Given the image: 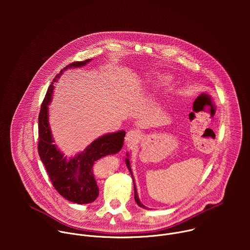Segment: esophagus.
Here are the masks:
<instances>
[{
  "label": "esophagus",
  "instance_id": "1",
  "mask_svg": "<svg viewBox=\"0 0 250 250\" xmlns=\"http://www.w3.org/2000/svg\"><path fill=\"white\" fill-rule=\"evenodd\" d=\"M140 138V132L138 130H129L125 135V141L127 145H134L138 142V139Z\"/></svg>",
  "mask_w": 250,
  "mask_h": 250
}]
</instances>
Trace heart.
I'll return each instance as SVG.
<instances>
[{"mask_svg":"<svg viewBox=\"0 0 250 250\" xmlns=\"http://www.w3.org/2000/svg\"><path fill=\"white\" fill-rule=\"evenodd\" d=\"M152 86L156 90H167L172 86V77L166 74H157L153 81Z\"/></svg>","mask_w":250,"mask_h":250,"instance_id":"b5f03b06","label":"heart"}]
</instances>
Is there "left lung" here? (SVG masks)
<instances>
[{
	"mask_svg": "<svg viewBox=\"0 0 250 250\" xmlns=\"http://www.w3.org/2000/svg\"><path fill=\"white\" fill-rule=\"evenodd\" d=\"M125 162H126V165H127V167H128V169H129V172L131 173V170H130V165H129V161H128V159H127V158H126ZM131 176H132V174H131ZM133 186H134V200H135L136 204H137L139 207H141V208H146V206H144V205H142V204L140 203L139 199H138V196H137V194H136V189H135V185H134V182H133Z\"/></svg>",
	"mask_w": 250,
	"mask_h": 250,
	"instance_id": "1",
	"label": "left lung"
}]
</instances>
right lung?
<instances>
[{
    "label": "right lung",
    "instance_id": "obj_1",
    "mask_svg": "<svg viewBox=\"0 0 250 250\" xmlns=\"http://www.w3.org/2000/svg\"><path fill=\"white\" fill-rule=\"evenodd\" d=\"M89 61L90 59L70 63L61 70V73L56 75L53 82H56L64 70L83 66ZM53 82L48 87L39 116V154L51 184L62 197L76 204H89L94 202L99 195L94 172L95 162L104 156L119 152L124 146L125 131L103 135L92 142L84 152L66 160L52 144L53 139L48 124L47 104L52 97Z\"/></svg>",
    "mask_w": 250,
    "mask_h": 250
}]
</instances>
